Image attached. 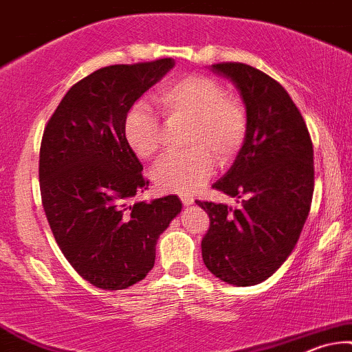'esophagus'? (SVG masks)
Segmentation results:
<instances>
[{"label":"esophagus","instance_id":"34e87169","mask_svg":"<svg viewBox=\"0 0 352 352\" xmlns=\"http://www.w3.org/2000/svg\"><path fill=\"white\" fill-rule=\"evenodd\" d=\"M180 201H182V204H185V206H190V204L195 203V199H193V197H188V195H182Z\"/></svg>","mask_w":352,"mask_h":352}]
</instances>
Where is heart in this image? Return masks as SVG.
<instances>
[{
    "label": "heart",
    "mask_w": 352,
    "mask_h": 352,
    "mask_svg": "<svg viewBox=\"0 0 352 352\" xmlns=\"http://www.w3.org/2000/svg\"><path fill=\"white\" fill-rule=\"evenodd\" d=\"M155 105L167 126H188L185 149L170 155L153 170L155 186L162 191L190 195L219 166L232 164L248 133V113L243 102L214 78L190 74L180 78L155 94ZM124 143L143 161L157 157L162 151L164 128L148 107L133 105L123 117Z\"/></svg>",
    "instance_id": "b5f03b06"
}]
</instances>
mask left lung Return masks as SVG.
<instances>
[{"label":"left lung","instance_id":"8db88e82","mask_svg":"<svg viewBox=\"0 0 352 352\" xmlns=\"http://www.w3.org/2000/svg\"><path fill=\"white\" fill-rule=\"evenodd\" d=\"M212 71L239 87L248 113L245 144L212 188L240 206L197 201L209 216L203 261L234 286L263 283L294 250L314 195V146L300 110L281 84L245 63Z\"/></svg>","mask_w":352,"mask_h":352}]
</instances>
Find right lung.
Listing matches in <instances>:
<instances>
[{
  "label": "right lung",
  "mask_w": 352,
  "mask_h": 352,
  "mask_svg": "<svg viewBox=\"0 0 352 352\" xmlns=\"http://www.w3.org/2000/svg\"><path fill=\"white\" fill-rule=\"evenodd\" d=\"M173 65L161 58L94 71L66 92L43 130V211L66 260L96 287L144 279L159 235L182 209L175 195L131 203L149 180L122 131L124 113Z\"/></svg>",
  "instance_id": "1"
}]
</instances>
